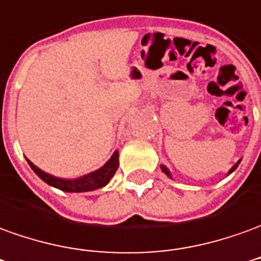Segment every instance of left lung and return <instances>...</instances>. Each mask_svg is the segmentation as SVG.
<instances>
[{
  "label": "left lung",
  "mask_w": 261,
  "mask_h": 261,
  "mask_svg": "<svg viewBox=\"0 0 261 261\" xmlns=\"http://www.w3.org/2000/svg\"><path fill=\"white\" fill-rule=\"evenodd\" d=\"M239 164H240V161H239L238 164H234V165H233L232 168H230V171H229V174H232L233 171H234V169L238 168V165H239ZM161 169H162V172H164V174H165V175H168L169 178H172V176H171V172H169V169L167 168V167H165V165H161Z\"/></svg>",
  "instance_id": "8db88e82"
}]
</instances>
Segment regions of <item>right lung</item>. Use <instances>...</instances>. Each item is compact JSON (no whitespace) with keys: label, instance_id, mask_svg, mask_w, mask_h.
Masks as SVG:
<instances>
[{"label":"right lung","instance_id":"1","mask_svg":"<svg viewBox=\"0 0 261 261\" xmlns=\"http://www.w3.org/2000/svg\"><path fill=\"white\" fill-rule=\"evenodd\" d=\"M27 161L31 165V168L34 169V172L41 178L42 181L46 182L50 187L58 188V189L65 191V192H89V191H94V189H99V188L107 185L109 181L113 178V175L116 174L118 168V151H114L112 158L106 162L101 168L96 169L90 174L83 175L80 178H76V179L58 178V176H54L48 172H43L29 160H27Z\"/></svg>","mask_w":261,"mask_h":261}]
</instances>
